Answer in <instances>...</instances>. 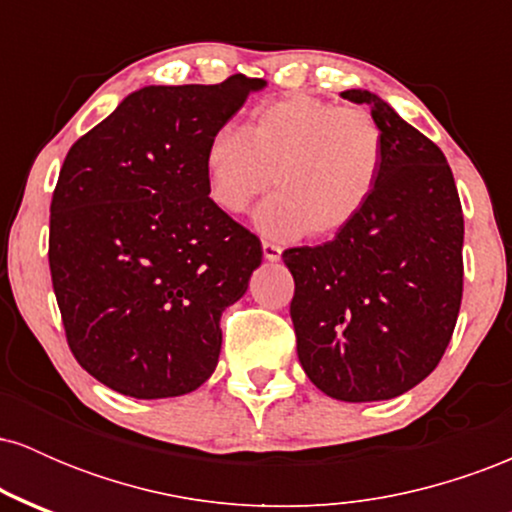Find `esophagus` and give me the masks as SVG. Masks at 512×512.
<instances>
[{"instance_id": "1", "label": "esophagus", "mask_w": 512, "mask_h": 512, "mask_svg": "<svg viewBox=\"0 0 512 512\" xmlns=\"http://www.w3.org/2000/svg\"><path fill=\"white\" fill-rule=\"evenodd\" d=\"M262 252H264V260L267 262H279L281 260V248L274 243H262Z\"/></svg>"}]
</instances>
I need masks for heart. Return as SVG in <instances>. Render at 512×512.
<instances>
[{
	"label": "heart",
	"mask_w": 512,
	"mask_h": 512,
	"mask_svg": "<svg viewBox=\"0 0 512 512\" xmlns=\"http://www.w3.org/2000/svg\"><path fill=\"white\" fill-rule=\"evenodd\" d=\"M383 168L378 122L308 93L260 105L245 132L221 127L204 149L207 192L226 214H243L272 182L279 187L255 211V228L269 240L344 233L370 204Z\"/></svg>",
	"instance_id": "1"
}]
</instances>
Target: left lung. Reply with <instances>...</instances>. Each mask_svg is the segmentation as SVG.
I'll use <instances>...</instances> for the list:
<instances>
[{
  "mask_svg": "<svg viewBox=\"0 0 512 512\" xmlns=\"http://www.w3.org/2000/svg\"><path fill=\"white\" fill-rule=\"evenodd\" d=\"M385 137V168L363 214L317 248L286 250L296 281L298 361L317 390L342 402L409 392L448 349L462 303L464 219L443 151L366 88Z\"/></svg>",
  "mask_w": 512,
  "mask_h": 512,
  "instance_id": "8db88e82",
  "label": "left lung"
}]
</instances>
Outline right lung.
Listing matches in <instances>:
<instances>
[{"mask_svg": "<svg viewBox=\"0 0 512 512\" xmlns=\"http://www.w3.org/2000/svg\"><path fill=\"white\" fill-rule=\"evenodd\" d=\"M264 79L144 86L69 149L50 207V274L69 349L134 399L207 383L221 313L260 240L211 202L204 149Z\"/></svg>", "mask_w": 512, "mask_h": 512, "instance_id": "1", "label": "right lung"}]
</instances>
